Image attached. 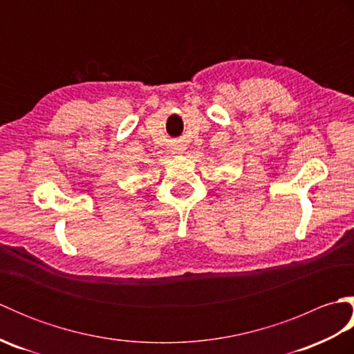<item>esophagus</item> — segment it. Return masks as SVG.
<instances>
[{
	"label": "esophagus",
	"mask_w": 354,
	"mask_h": 354,
	"mask_svg": "<svg viewBox=\"0 0 354 354\" xmlns=\"http://www.w3.org/2000/svg\"><path fill=\"white\" fill-rule=\"evenodd\" d=\"M171 152H173V153H176V152H181V147H179V146H178V147H173Z\"/></svg>",
	"instance_id": "1"
}]
</instances>
